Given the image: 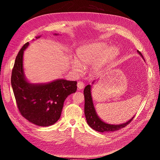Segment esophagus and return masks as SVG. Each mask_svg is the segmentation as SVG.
Listing matches in <instances>:
<instances>
[{"label": "esophagus", "instance_id": "34e87169", "mask_svg": "<svg viewBox=\"0 0 160 160\" xmlns=\"http://www.w3.org/2000/svg\"><path fill=\"white\" fill-rule=\"evenodd\" d=\"M77 87L78 89H82L83 88H84V83H83L82 82H78L77 83Z\"/></svg>", "mask_w": 160, "mask_h": 160}]
</instances>
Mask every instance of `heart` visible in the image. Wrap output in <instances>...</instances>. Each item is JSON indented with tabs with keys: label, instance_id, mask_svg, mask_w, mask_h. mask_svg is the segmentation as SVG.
Listing matches in <instances>:
<instances>
[{
	"label": "heart",
	"instance_id": "1",
	"mask_svg": "<svg viewBox=\"0 0 160 160\" xmlns=\"http://www.w3.org/2000/svg\"><path fill=\"white\" fill-rule=\"evenodd\" d=\"M120 53V49L117 46L108 47L104 42L98 41L89 43L78 47L76 50L75 58L71 63L72 71L80 73L83 67L91 65V71L95 74L101 72L104 66L113 60Z\"/></svg>",
	"mask_w": 160,
	"mask_h": 160
}]
</instances>
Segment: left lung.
<instances>
[{
	"instance_id": "left-lung-1",
	"label": "left lung",
	"mask_w": 160,
	"mask_h": 160,
	"mask_svg": "<svg viewBox=\"0 0 160 160\" xmlns=\"http://www.w3.org/2000/svg\"><path fill=\"white\" fill-rule=\"evenodd\" d=\"M137 52L139 54V55H140V56L142 58V60L145 62L142 54L139 51V50H137ZM95 82V80L92 82V84H94ZM83 94H84L85 97L84 113L86 118V121L89 127L91 128H93L94 130H96L99 132H113L118 130L125 127L134 118L133 116L131 117V119H129L128 121L119 124H113L107 123L100 118L96 112L93 101V98H92L91 85L89 84L84 88V90H83Z\"/></svg>"
}]
</instances>
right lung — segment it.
I'll return each mask as SVG.
<instances>
[{
  "label": "right lung",
  "instance_id": "add662e5",
  "mask_svg": "<svg viewBox=\"0 0 160 160\" xmlns=\"http://www.w3.org/2000/svg\"><path fill=\"white\" fill-rule=\"evenodd\" d=\"M28 45V42L24 44L15 58L12 86L19 110L24 118L39 127H48L60 118L65 100L77 91V82L60 78L48 83H31L26 78L23 66L24 52Z\"/></svg>",
  "mask_w": 160,
  "mask_h": 160
}]
</instances>
